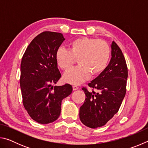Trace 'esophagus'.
<instances>
[{
    "instance_id": "obj_1",
    "label": "esophagus",
    "mask_w": 148,
    "mask_h": 148,
    "mask_svg": "<svg viewBox=\"0 0 148 148\" xmlns=\"http://www.w3.org/2000/svg\"><path fill=\"white\" fill-rule=\"evenodd\" d=\"M72 88H73L74 91H76V90L79 89V87H77V86H72Z\"/></svg>"
}]
</instances>
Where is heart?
Listing matches in <instances>:
<instances>
[{
  "label": "heart",
  "instance_id": "heart-1",
  "mask_svg": "<svg viewBox=\"0 0 148 148\" xmlns=\"http://www.w3.org/2000/svg\"><path fill=\"white\" fill-rule=\"evenodd\" d=\"M111 50L108 44L102 40L81 37L69 44V49L59 47L56 54L58 66L68 71L77 59L79 64L64 74V82L71 84H79L91 76L101 74L110 61Z\"/></svg>",
  "mask_w": 148,
  "mask_h": 148
}]
</instances>
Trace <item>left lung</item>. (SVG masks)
I'll return each mask as SVG.
<instances>
[{
	"instance_id": "1",
	"label": "left lung",
	"mask_w": 148,
	"mask_h": 148,
	"mask_svg": "<svg viewBox=\"0 0 148 148\" xmlns=\"http://www.w3.org/2000/svg\"><path fill=\"white\" fill-rule=\"evenodd\" d=\"M112 58L104 71L88 86L98 92L82 90L86 100L79 108L82 123L92 129L106 125L120 108L126 93L128 70L121 49L115 42L111 44Z\"/></svg>"
}]
</instances>
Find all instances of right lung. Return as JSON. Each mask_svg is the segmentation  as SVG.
<instances>
[{"instance_id":"1","label":"right lung","mask_w":148,"mask_h":148,"mask_svg":"<svg viewBox=\"0 0 148 148\" xmlns=\"http://www.w3.org/2000/svg\"><path fill=\"white\" fill-rule=\"evenodd\" d=\"M64 40L59 32H42L32 40L22 57L19 83L23 104L30 117L40 124L58 119L62 99L72 91L68 84L52 86L61 77L56 54Z\"/></svg>"}]
</instances>
